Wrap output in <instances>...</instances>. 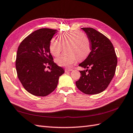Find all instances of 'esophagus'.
<instances>
[{
    "label": "esophagus",
    "mask_w": 133,
    "mask_h": 133,
    "mask_svg": "<svg viewBox=\"0 0 133 133\" xmlns=\"http://www.w3.org/2000/svg\"><path fill=\"white\" fill-rule=\"evenodd\" d=\"M72 71V69H65V72H70V71Z\"/></svg>",
    "instance_id": "34e87169"
}]
</instances>
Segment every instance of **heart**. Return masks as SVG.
Returning <instances> with one entry per match:
<instances>
[{
  "instance_id": "b5f03b06",
  "label": "heart",
  "mask_w": 133,
  "mask_h": 133,
  "mask_svg": "<svg viewBox=\"0 0 133 133\" xmlns=\"http://www.w3.org/2000/svg\"><path fill=\"white\" fill-rule=\"evenodd\" d=\"M59 41L52 38L49 45V50L54 57L61 53L63 47H66L67 55L57 58L55 62L60 66L70 68L76 62L78 57L83 59L87 57L91 51V43L84 33L78 30L63 32L58 36Z\"/></svg>"
}]
</instances>
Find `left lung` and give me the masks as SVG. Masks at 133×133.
<instances>
[{
    "mask_svg": "<svg viewBox=\"0 0 133 133\" xmlns=\"http://www.w3.org/2000/svg\"><path fill=\"white\" fill-rule=\"evenodd\" d=\"M81 29L90 41L91 51L79 64L89 70L80 71L81 76L76 85L85 94H98L108 87L115 75L117 58L113 44L107 37L92 28Z\"/></svg>",
    "mask_w": 133,
    "mask_h": 133,
    "instance_id": "left-lung-1",
    "label": "left lung"
}]
</instances>
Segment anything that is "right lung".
I'll return each instance as SVG.
<instances>
[{
    "label": "right lung",
    "mask_w": 133,
    "mask_h": 133,
    "mask_svg": "<svg viewBox=\"0 0 133 133\" xmlns=\"http://www.w3.org/2000/svg\"><path fill=\"white\" fill-rule=\"evenodd\" d=\"M57 32L48 28L37 30L18 48L16 69L18 79L29 93L37 96H46L53 92L59 76L64 72L52 61L49 50L50 41ZM47 65L52 67L49 71L45 70Z\"/></svg>",
    "instance_id": "obj_1"
}]
</instances>
